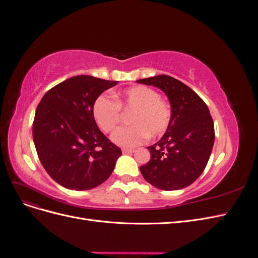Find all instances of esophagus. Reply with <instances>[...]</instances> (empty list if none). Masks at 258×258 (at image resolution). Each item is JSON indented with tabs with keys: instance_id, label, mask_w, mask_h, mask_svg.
<instances>
[{
	"instance_id": "obj_1",
	"label": "esophagus",
	"mask_w": 258,
	"mask_h": 258,
	"mask_svg": "<svg viewBox=\"0 0 258 258\" xmlns=\"http://www.w3.org/2000/svg\"><path fill=\"white\" fill-rule=\"evenodd\" d=\"M121 152L123 154H130V153H134L135 150H134V148H122Z\"/></svg>"
}]
</instances>
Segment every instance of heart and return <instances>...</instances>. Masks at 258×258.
<instances>
[{"mask_svg":"<svg viewBox=\"0 0 258 258\" xmlns=\"http://www.w3.org/2000/svg\"><path fill=\"white\" fill-rule=\"evenodd\" d=\"M115 100L105 95L97 98L92 113L101 130L110 134L118 126L121 112L129 116L131 126L116 130L112 141L122 147H135L150 138H158L168 130L172 111L159 93L146 86H134L122 92L115 93Z\"/></svg>","mask_w":258,"mask_h":258,"instance_id":"1","label":"heart"}]
</instances>
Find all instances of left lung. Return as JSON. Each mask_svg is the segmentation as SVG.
I'll list each match as a JSON object with an SVG mask.
<instances>
[{"mask_svg":"<svg viewBox=\"0 0 258 258\" xmlns=\"http://www.w3.org/2000/svg\"><path fill=\"white\" fill-rule=\"evenodd\" d=\"M166 93L172 111L170 126L159 141L147 148L151 159L140 171L162 190L182 189L204 172L212 152L215 132L212 116L196 92L169 75L137 81Z\"/></svg>","mask_w":258,"mask_h":258,"instance_id":"1","label":"left lung"}]
</instances>
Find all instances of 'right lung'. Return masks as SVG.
I'll return each mask as SVG.
<instances>
[{
  "label": "right lung",
  "instance_id": "add662e5",
  "mask_svg": "<svg viewBox=\"0 0 258 258\" xmlns=\"http://www.w3.org/2000/svg\"><path fill=\"white\" fill-rule=\"evenodd\" d=\"M116 81L77 75L54 86L37 105L33 141L46 172L61 186L87 190L105 182L121 155L98 128L92 108Z\"/></svg>",
  "mask_w": 258,
  "mask_h": 258
}]
</instances>
